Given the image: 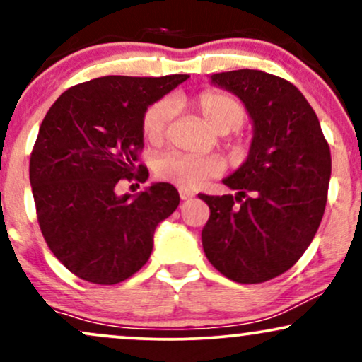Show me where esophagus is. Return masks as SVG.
I'll return each instance as SVG.
<instances>
[{"mask_svg": "<svg viewBox=\"0 0 362 362\" xmlns=\"http://www.w3.org/2000/svg\"><path fill=\"white\" fill-rule=\"evenodd\" d=\"M178 194H180L182 201H187V199H192L194 195H195L192 190H187V189H180V190H178Z\"/></svg>", "mask_w": 362, "mask_h": 362, "instance_id": "1", "label": "esophagus"}]
</instances>
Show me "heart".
Returning <instances> with one entry per match:
<instances>
[{
    "instance_id": "1",
    "label": "heart",
    "mask_w": 362,
    "mask_h": 362,
    "mask_svg": "<svg viewBox=\"0 0 362 362\" xmlns=\"http://www.w3.org/2000/svg\"><path fill=\"white\" fill-rule=\"evenodd\" d=\"M190 107L204 119V122L216 132H231L243 126L247 109L243 102L233 93L224 90H204L189 100ZM173 107L168 100L153 102L144 110L141 129L151 144H161L167 138ZM231 151L238 155L243 149L242 141H231ZM224 163L216 155H187V153H167L158 158L155 173L160 180L180 187V189H197L207 178L223 173Z\"/></svg>"
}]
</instances>
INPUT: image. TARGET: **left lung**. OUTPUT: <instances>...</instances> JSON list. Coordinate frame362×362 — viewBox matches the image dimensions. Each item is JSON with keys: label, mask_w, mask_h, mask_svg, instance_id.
Returning a JSON list of instances; mask_svg holds the SVG:
<instances>
[{"label": "left lung", "mask_w": 362, "mask_h": 362, "mask_svg": "<svg viewBox=\"0 0 362 362\" xmlns=\"http://www.w3.org/2000/svg\"><path fill=\"white\" fill-rule=\"evenodd\" d=\"M253 120L247 161L223 184L236 195L199 199L207 260L228 279L259 284L289 271L317 233L330 182V148L318 117L293 83L259 69L216 73Z\"/></svg>", "instance_id": "left-lung-1"}]
</instances>
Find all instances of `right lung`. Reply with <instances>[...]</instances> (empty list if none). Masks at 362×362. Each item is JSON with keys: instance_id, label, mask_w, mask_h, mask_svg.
I'll use <instances>...</instances> for the list:
<instances>
[{"instance_id": "add662e5", "label": "right lung", "mask_w": 362, "mask_h": 362, "mask_svg": "<svg viewBox=\"0 0 362 362\" xmlns=\"http://www.w3.org/2000/svg\"><path fill=\"white\" fill-rule=\"evenodd\" d=\"M189 74L102 76L54 102L30 155L37 221L56 259L83 281L112 286L146 264L158 223L180 202L172 184L117 195L120 182H146L144 110Z\"/></svg>"}]
</instances>
